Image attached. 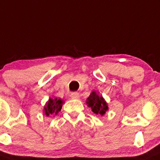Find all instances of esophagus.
Masks as SVG:
<instances>
[{"instance_id": "1", "label": "esophagus", "mask_w": 160, "mask_h": 160, "mask_svg": "<svg viewBox=\"0 0 160 160\" xmlns=\"http://www.w3.org/2000/svg\"><path fill=\"white\" fill-rule=\"evenodd\" d=\"M70 97L73 99H78L80 97V94H79V93H77V92H72L70 93Z\"/></svg>"}]
</instances>
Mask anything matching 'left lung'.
<instances>
[{"mask_svg":"<svg viewBox=\"0 0 160 160\" xmlns=\"http://www.w3.org/2000/svg\"><path fill=\"white\" fill-rule=\"evenodd\" d=\"M87 103L88 107L91 108V110L94 113L104 115L106 111L108 110V107L104 99L102 97H100L97 94L96 92H92L90 97L87 99Z\"/></svg>","mask_w":160,"mask_h":160,"instance_id":"8db88e82","label":"left lung"}]
</instances>
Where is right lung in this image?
<instances>
[{"label":"right lung","instance_id":"1","mask_svg":"<svg viewBox=\"0 0 160 160\" xmlns=\"http://www.w3.org/2000/svg\"><path fill=\"white\" fill-rule=\"evenodd\" d=\"M62 105H63V101L60 99H49L44 107L45 115L48 117L50 115L57 114L61 110Z\"/></svg>","mask_w":160,"mask_h":160}]
</instances>
